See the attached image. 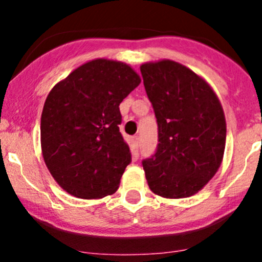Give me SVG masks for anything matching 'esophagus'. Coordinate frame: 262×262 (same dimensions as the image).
<instances>
[{"mask_svg": "<svg viewBox=\"0 0 262 262\" xmlns=\"http://www.w3.org/2000/svg\"><path fill=\"white\" fill-rule=\"evenodd\" d=\"M132 142H133V146L136 149H138L139 148V137L138 136H134L133 138H132Z\"/></svg>", "mask_w": 262, "mask_h": 262, "instance_id": "1", "label": "esophagus"}]
</instances>
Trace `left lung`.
Segmentation results:
<instances>
[{
  "label": "left lung",
  "mask_w": 262,
  "mask_h": 262,
  "mask_svg": "<svg viewBox=\"0 0 262 262\" xmlns=\"http://www.w3.org/2000/svg\"><path fill=\"white\" fill-rule=\"evenodd\" d=\"M155 110L158 144L142 161L155 194L180 199L196 194L215 175L226 147V118L212 87L185 66L160 60L141 66Z\"/></svg>",
  "instance_id": "left-lung-1"
}]
</instances>
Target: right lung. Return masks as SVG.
<instances>
[{
    "label": "right lung",
    "mask_w": 262,
    "mask_h": 262,
    "mask_svg": "<svg viewBox=\"0 0 262 262\" xmlns=\"http://www.w3.org/2000/svg\"><path fill=\"white\" fill-rule=\"evenodd\" d=\"M139 83L125 63L95 59L49 92L40 120L41 152L49 172L68 194L100 199L118 190L132 161L119 132V105Z\"/></svg>",
    "instance_id": "add662e5"
}]
</instances>
